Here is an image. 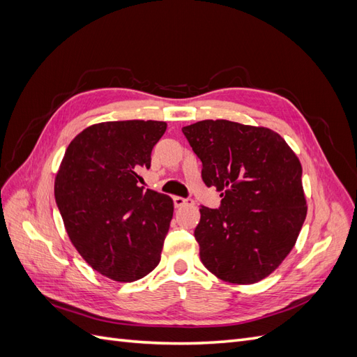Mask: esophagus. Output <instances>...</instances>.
I'll use <instances>...</instances> for the list:
<instances>
[{
  "instance_id": "esophagus-1",
  "label": "esophagus",
  "mask_w": 357,
  "mask_h": 357,
  "mask_svg": "<svg viewBox=\"0 0 357 357\" xmlns=\"http://www.w3.org/2000/svg\"><path fill=\"white\" fill-rule=\"evenodd\" d=\"M172 201H174V205L177 208H181V207H186V205H192L193 201L189 199V198H181V197H174L172 198Z\"/></svg>"
}]
</instances>
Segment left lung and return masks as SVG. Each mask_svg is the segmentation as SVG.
<instances>
[{
  "label": "left lung",
  "mask_w": 357,
  "mask_h": 357,
  "mask_svg": "<svg viewBox=\"0 0 357 357\" xmlns=\"http://www.w3.org/2000/svg\"><path fill=\"white\" fill-rule=\"evenodd\" d=\"M218 189L195 229L204 266L223 282L253 284L280 266L307 218L302 167L284 138L264 126L201 121L181 129Z\"/></svg>",
  "instance_id": "8db88e82"
}]
</instances>
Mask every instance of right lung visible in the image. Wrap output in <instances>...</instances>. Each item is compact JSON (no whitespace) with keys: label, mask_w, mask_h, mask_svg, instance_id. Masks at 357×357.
Listing matches in <instances>:
<instances>
[{"label":"right lung","mask_w":357,"mask_h":357,"mask_svg":"<svg viewBox=\"0 0 357 357\" xmlns=\"http://www.w3.org/2000/svg\"><path fill=\"white\" fill-rule=\"evenodd\" d=\"M165 131L158 121L95 123L73 139L59 165L55 199L70 240L114 282H135L160 261L174 202L139 186L138 171L150 168Z\"/></svg>","instance_id":"right-lung-1"}]
</instances>
